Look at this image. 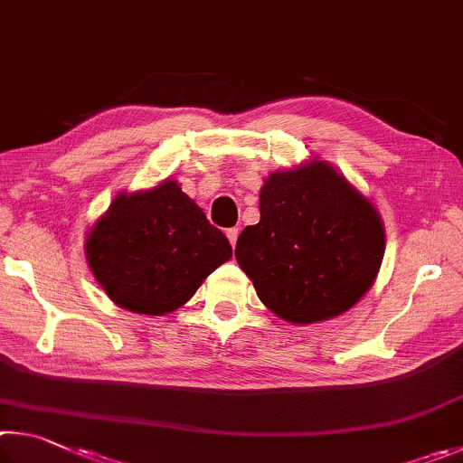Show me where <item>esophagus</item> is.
Instances as JSON below:
<instances>
[{
	"label": "esophagus",
	"instance_id": "esophagus-1",
	"mask_svg": "<svg viewBox=\"0 0 463 463\" xmlns=\"http://www.w3.org/2000/svg\"><path fill=\"white\" fill-rule=\"evenodd\" d=\"M225 233H227V240H230V244H232V246H236V241H238V236H240L238 227H230V230H227Z\"/></svg>",
	"mask_w": 463,
	"mask_h": 463
}]
</instances>
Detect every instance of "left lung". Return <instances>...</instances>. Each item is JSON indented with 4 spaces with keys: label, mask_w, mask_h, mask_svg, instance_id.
Listing matches in <instances>:
<instances>
[{
    "label": "left lung",
    "mask_w": 463,
    "mask_h": 463,
    "mask_svg": "<svg viewBox=\"0 0 463 463\" xmlns=\"http://www.w3.org/2000/svg\"><path fill=\"white\" fill-rule=\"evenodd\" d=\"M383 256L378 211L323 160L272 173L260 191V222L236 246L258 298L290 323L350 309L372 287Z\"/></svg>",
    "instance_id": "obj_1"
}]
</instances>
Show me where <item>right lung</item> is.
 <instances>
[{
	"label": "right lung",
	"mask_w": 463,
	"mask_h": 463,
	"mask_svg": "<svg viewBox=\"0 0 463 463\" xmlns=\"http://www.w3.org/2000/svg\"><path fill=\"white\" fill-rule=\"evenodd\" d=\"M85 248L111 301L142 315L178 309L232 258L230 241L175 181L118 194Z\"/></svg>",
	"instance_id": "1"
}]
</instances>
